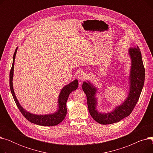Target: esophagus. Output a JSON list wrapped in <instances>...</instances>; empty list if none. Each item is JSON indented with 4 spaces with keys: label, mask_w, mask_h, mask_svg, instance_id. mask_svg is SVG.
<instances>
[{
    "label": "esophagus",
    "mask_w": 153,
    "mask_h": 153,
    "mask_svg": "<svg viewBox=\"0 0 153 153\" xmlns=\"http://www.w3.org/2000/svg\"><path fill=\"white\" fill-rule=\"evenodd\" d=\"M86 77H87V76L85 73H84V72H82V73H81L78 76V79L81 81H83L84 80L86 79Z\"/></svg>",
    "instance_id": "1"
}]
</instances>
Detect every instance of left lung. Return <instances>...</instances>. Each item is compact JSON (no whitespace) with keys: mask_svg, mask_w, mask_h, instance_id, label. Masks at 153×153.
Returning a JSON list of instances; mask_svg holds the SVG:
<instances>
[{"mask_svg":"<svg viewBox=\"0 0 153 153\" xmlns=\"http://www.w3.org/2000/svg\"><path fill=\"white\" fill-rule=\"evenodd\" d=\"M129 54L131 59L130 76V91L125 102L115 108L111 112L102 114L96 109L97 99L95 97L97 89L89 82H84L82 89L87 97L88 109L91 117L97 123L102 125L112 124L120 122L123 118L129 116L137 103L144 82V69L142 56L138 46L131 48Z\"/></svg>","mask_w":153,"mask_h":153,"instance_id":"left-lung-1","label":"left lung"}]
</instances>
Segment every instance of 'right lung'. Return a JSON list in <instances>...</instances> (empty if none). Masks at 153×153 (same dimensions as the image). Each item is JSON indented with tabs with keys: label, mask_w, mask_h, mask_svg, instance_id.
Instances as JSON below:
<instances>
[{
	"label": "right lung",
	"mask_w": 153,
	"mask_h": 153,
	"mask_svg": "<svg viewBox=\"0 0 153 153\" xmlns=\"http://www.w3.org/2000/svg\"><path fill=\"white\" fill-rule=\"evenodd\" d=\"M17 48H16L15 51L13 56V63L10 72V87L11 93L12 94L13 98L15 100L16 105L18 107L20 112L22 115L25 117L29 122L31 123H35L36 125H39L42 126H51L57 125L60 123L65 118L67 114V108H66V102L69 97V94L72 92L77 89L78 87V81L76 79L68 85L64 86L62 89L61 91V92L59 95L58 99V105L59 108L58 111L54 114L45 115H38L32 114L29 112L27 111L24 109L19 103L17 97L15 95L13 88V68H14V62L15 55L17 53Z\"/></svg>",
	"instance_id": "1"
}]
</instances>
